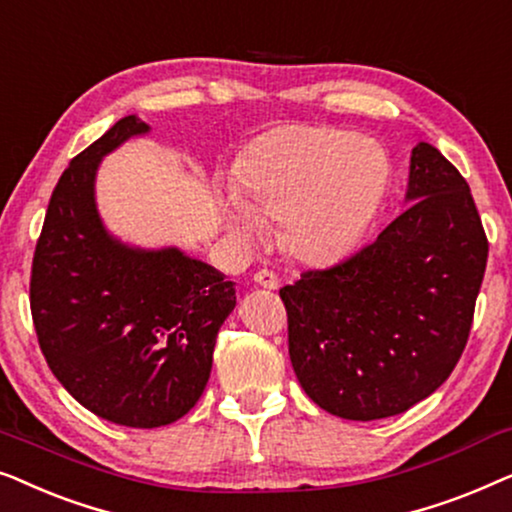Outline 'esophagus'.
Returning a JSON list of instances; mask_svg holds the SVG:
<instances>
[{"label":"esophagus","mask_w":512,"mask_h":512,"mask_svg":"<svg viewBox=\"0 0 512 512\" xmlns=\"http://www.w3.org/2000/svg\"><path fill=\"white\" fill-rule=\"evenodd\" d=\"M254 282L258 286H263V289H272V291L279 289V277L272 270H268V268L258 270L256 275H254Z\"/></svg>","instance_id":"34e87169"}]
</instances>
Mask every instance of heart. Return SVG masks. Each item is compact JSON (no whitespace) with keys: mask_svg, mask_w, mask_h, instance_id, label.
Masks as SVG:
<instances>
[{"mask_svg":"<svg viewBox=\"0 0 512 512\" xmlns=\"http://www.w3.org/2000/svg\"><path fill=\"white\" fill-rule=\"evenodd\" d=\"M389 158L373 139L312 125L279 128L251 146L240 165L242 193L228 188L221 212L240 240L284 219V240L307 263L345 256L380 207Z\"/></svg>","mask_w":512,"mask_h":512,"instance_id":"obj_1","label":"heart"}]
</instances>
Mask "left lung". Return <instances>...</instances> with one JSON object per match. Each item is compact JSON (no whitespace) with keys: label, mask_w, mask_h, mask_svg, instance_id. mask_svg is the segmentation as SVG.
<instances>
[{"label":"left lung","mask_w":512,"mask_h":512,"mask_svg":"<svg viewBox=\"0 0 512 512\" xmlns=\"http://www.w3.org/2000/svg\"><path fill=\"white\" fill-rule=\"evenodd\" d=\"M405 202L377 240L279 291L300 387L335 417L370 422L424 401L471 333L489 251L471 188L419 142Z\"/></svg>","instance_id":"8db88e82"}]
</instances>
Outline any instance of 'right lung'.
<instances>
[{"label":"right lung","mask_w":512,"mask_h":512,"mask_svg":"<svg viewBox=\"0 0 512 512\" xmlns=\"http://www.w3.org/2000/svg\"><path fill=\"white\" fill-rule=\"evenodd\" d=\"M149 125L125 116L72 158L32 261L30 307L48 368L107 422L156 429L198 403L235 284L177 247H130L104 228L97 167Z\"/></svg>","instance_id":"obj_1"}]
</instances>
